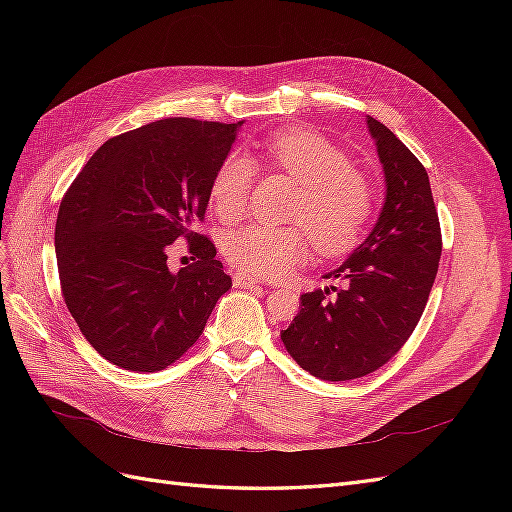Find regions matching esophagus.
<instances>
[{
  "label": "esophagus",
  "mask_w": 512,
  "mask_h": 512,
  "mask_svg": "<svg viewBox=\"0 0 512 512\" xmlns=\"http://www.w3.org/2000/svg\"><path fill=\"white\" fill-rule=\"evenodd\" d=\"M260 282L256 280V277H252V275H245V273H235V286L237 288H254V286H258Z\"/></svg>",
  "instance_id": "1"
}]
</instances>
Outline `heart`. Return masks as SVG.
Here are the masks:
<instances>
[{
	"instance_id": "obj_1",
	"label": "heart",
	"mask_w": 512,
	"mask_h": 512,
	"mask_svg": "<svg viewBox=\"0 0 512 512\" xmlns=\"http://www.w3.org/2000/svg\"><path fill=\"white\" fill-rule=\"evenodd\" d=\"M262 164L299 185L290 222L299 226H243L224 239L230 265L252 277H282L307 256L305 227L320 254H342L361 239L374 211V192L346 153L327 138L303 128L275 132L260 147ZM256 164L232 153L211 181V203L226 222L250 209ZM304 227L301 229L300 226Z\"/></svg>"
}]
</instances>
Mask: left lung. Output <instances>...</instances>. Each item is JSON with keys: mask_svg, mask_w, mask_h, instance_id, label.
Wrapping results in <instances>:
<instances>
[{"mask_svg": "<svg viewBox=\"0 0 512 512\" xmlns=\"http://www.w3.org/2000/svg\"><path fill=\"white\" fill-rule=\"evenodd\" d=\"M384 166L386 200L371 235L342 267V286L301 294L282 331L288 354L309 374L342 382L389 363L421 320L436 280L442 232L425 166L399 138L367 117Z\"/></svg>", "mask_w": 512, "mask_h": 512, "instance_id": "obj_1", "label": "left lung"}]
</instances>
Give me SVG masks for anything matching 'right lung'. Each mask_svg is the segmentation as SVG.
<instances>
[{
  "label": "right lung",
  "instance_id": "add662e5",
  "mask_svg": "<svg viewBox=\"0 0 512 512\" xmlns=\"http://www.w3.org/2000/svg\"><path fill=\"white\" fill-rule=\"evenodd\" d=\"M241 123L170 117L108 138L61 198V294L87 342L113 365H173L232 286L194 224L205 220L213 175ZM181 238L195 262L173 274L167 250Z\"/></svg>",
  "mask_w": 512,
  "mask_h": 512
}]
</instances>
